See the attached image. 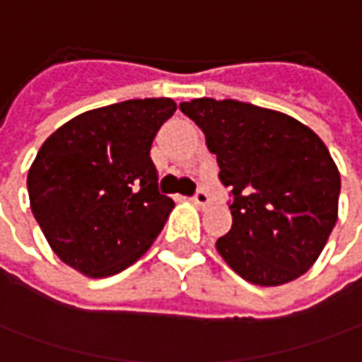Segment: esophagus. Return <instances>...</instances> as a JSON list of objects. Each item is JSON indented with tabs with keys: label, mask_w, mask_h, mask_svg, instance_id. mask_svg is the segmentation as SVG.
<instances>
[{
	"label": "esophagus",
	"mask_w": 362,
	"mask_h": 362,
	"mask_svg": "<svg viewBox=\"0 0 362 362\" xmlns=\"http://www.w3.org/2000/svg\"><path fill=\"white\" fill-rule=\"evenodd\" d=\"M192 202H194V204H198V206H202V208H206V206L212 204V198H210V194L204 192V190H198V192L192 196Z\"/></svg>",
	"instance_id": "1"
}]
</instances>
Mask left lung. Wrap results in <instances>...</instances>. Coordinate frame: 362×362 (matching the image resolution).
Instances as JSON below:
<instances>
[{
    "label": "left lung",
    "instance_id": "8db88e82",
    "mask_svg": "<svg viewBox=\"0 0 362 362\" xmlns=\"http://www.w3.org/2000/svg\"><path fill=\"white\" fill-rule=\"evenodd\" d=\"M180 110L204 132L230 190L232 228L216 240L220 256L260 286L305 274L339 212L341 176L322 140L282 112L236 100L198 98Z\"/></svg>",
    "mask_w": 362,
    "mask_h": 362
}]
</instances>
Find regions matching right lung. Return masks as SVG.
Returning a JSON list of instances; mask_svg holds the SVG:
<instances>
[{"label":"right lung","mask_w":362,"mask_h":362,"mask_svg":"<svg viewBox=\"0 0 362 362\" xmlns=\"http://www.w3.org/2000/svg\"><path fill=\"white\" fill-rule=\"evenodd\" d=\"M174 112L170 98L95 107L40 148L28 174L32 212L68 267L112 276L156 240L174 200L158 190L150 150Z\"/></svg>","instance_id":"1"}]
</instances>
